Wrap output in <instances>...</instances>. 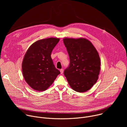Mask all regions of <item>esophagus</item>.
<instances>
[{
  "label": "esophagus",
  "mask_w": 127,
  "mask_h": 127,
  "mask_svg": "<svg viewBox=\"0 0 127 127\" xmlns=\"http://www.w3.org/2000/svg\"><path fill=\"white\" fill-rule=\"evenodd\" d=\"M60 73H61V74H62L63 73V71H64V70H63V69H60Z\"/></svg>",
  "instance_id": "1"
}]
</instances>
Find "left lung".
<instances>
[{
	"mask_svg": "<svg viewBox=\"0 0 127 127\" xmlns=\"http://www.w3.org/2000/svg\"><path fill=\"white\" fill-rule=\"evenodd\" d=\"M70 58L64 74L70 87L79 93L87 92L96 82L100 68L99 54L91 42L83 38L63 39Z\"/></svg>",
	"mask_w": 127,
	"mask_h": 127,
	"instance_id": "1",
	"label": "left lung"
}]
</instances>
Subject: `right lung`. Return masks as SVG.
<instances>
[{"mask_svg": "<svg viewBox=\"0 0 127 127\" xmlns=\"http://www.w3.org/2000/svg\"><path fill=\"white\" fill-rule=\"evenodd\" d=\"M60 41L49 38L33 43L27 50L22 62V71L26 82L36 91H44L60 73L51 58V53Z\"/></svg>", "mask_w": 127, "mask_h": 127, "instance_id": "1", "label": "right lung"}]
</instances>
